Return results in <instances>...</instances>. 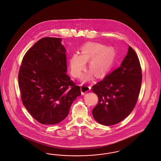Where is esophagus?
I'll return each mask as SVG.
<instances>
[{
	"instance_id": "esophagus-1",
	"label": "esophagus",
	"mask_w": 161,
	"mask_h": 161,
	"mask_svg": "<svg viewBox=\"0 0 161 161\" xmlns=\"http://www.w3.org/2000/svg\"><path fill=\"white\" fill-rule=\"evenodd\" d=\"M90 89V87L87 84H81V91L82 94H84L85 93H87L89 91Z\"/></svg>"
}]
</instances>
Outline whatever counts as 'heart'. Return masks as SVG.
<instances>
[{"label": "heart", "mask_w": 161, "mask_h": 161, "mask_svg": "<svg viewBox=\"0 0 161 161\" xmlns=\"http://www.w3.org/2000/svg\"><path fill=\"white\" fill-rule=\"evenodd\" d=\"M116 57V51L112 47H106L96 42H88L82 47L81 55L73 54L70 59L71 73L74 77H78L86 66V62L91 58L88 67L98 77L102 76L112 69ZM92 75V72H88L83 74L82 79L84 81L90 80Z\"/></svg>", "instance_id": "heart-1"}]
</instances>
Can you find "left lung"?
Returning a JSON list of instances; mask_svg holds the SVG:
<instances>
[{
  "mask_svg": "<svg viewBox=\"0 0 161 161\" xmlns=\"http://www.w3.org/2000/svg\"><path fill=\"white\" fill-rule=\"evenodd\" d=\"M142 68L130 46L121 65L92 87L98 102L93 109L94 119L112 126L128 116L136 104L141 87Z\"/></svg>",
  "mask_w": 161,
  "mask_h": 161,
  "instance_id": "left-lung-1",
  "label": "left lung"
}]
</instances>
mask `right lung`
<instances>
[{"mask_svg": "<svg viewBox=\"0 0 161 161\" xmlns=\"http://www.w3.org/2000/svg\"><path fill=\"white\" fill-rule=\"evenodd\" d=\"M58 38L39 40L25 54L18 74L22 102L36 120L55 125L68 116L80 87L67 74L66 50Z\"/></svg>", "mask_w": 161, "mask_h": 161, "instance_id": "obj_1", "label": "right lung"}]
</instances>
